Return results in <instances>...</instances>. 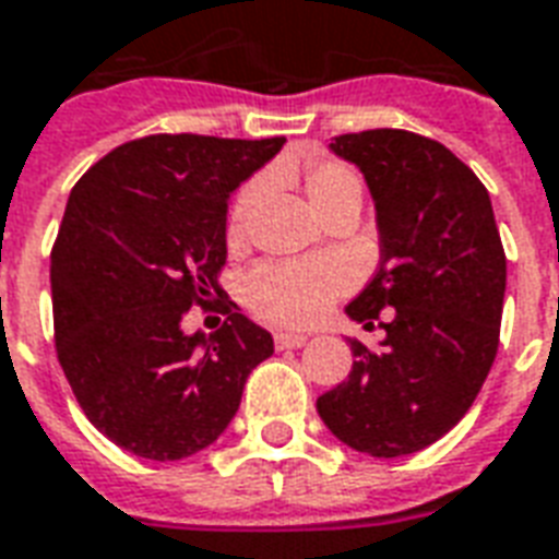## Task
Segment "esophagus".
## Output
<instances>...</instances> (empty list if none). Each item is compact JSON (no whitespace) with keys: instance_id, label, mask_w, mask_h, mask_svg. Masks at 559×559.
<instances>
[{"instance_id":"1","label":"esophagus","mask_w":559,"mask_h":559,"mask_svg":"<svg viewBox=\"0 0 559 559\" xmlns=\"http://www.w3.org/2000/svg\"><path fill=\"white\" fill-rule=\"evenodd\" d=\"M308 343V337L299 332H278L275 334V346L278 349H299V346H305Z\"/></svg>"}]
</instances>
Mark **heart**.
<instances>
[{
  "mask_svg": "<svg viewBox=\"0 0 559 559\" xmlns=\"http://www.w3.org/2000/svg\"><path fill=\"white\" fill-rule=\"evenodd\" d=\"M301 183L317 213H329L341 204H361L364 186L353 165L337 159H311L301 168ZM260 180L242 186L230 210V237H239L260 198ZM341 290V275L325 263H263L248 272L242 293L260 320L275 325H308L329 308Z\"/></svg>",
  "mask_w": 559,
  "mask_h": 559,
  "instance_id": "heart-1",
  "label": "heart"
}]
</instances>
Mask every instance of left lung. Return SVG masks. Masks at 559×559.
I'll return each mask as SVG.
<instances>
[{"mask_svg":"<svg viewBox=\"0 0 559 559\" xmlns=\"http://www.w3.org/2000/svg\"><path fill=\"white\" fill-rule=\"evenodd\" d=\"M373 195L379 269L346 305L384 341L349 337L353 370L317 400L343 444L379 459L429 448L465 417L498 355L507 258L486 186L459 156L408 130L346 132L329 144Z\"/></svg>","mask_w":559,"mask_h":559,"instance_id":"1","label":"left lung"}]
</instances>
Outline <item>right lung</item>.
Masks as SVG:
<instances>
[{
  "instance_id": "1",
  "label": "right lung",
  "mask_w": 559,
  "mask_h": 559,
  "mask_svg": "<svg viewBox=\"0 0 559 559\" xmlns=\"http://www.w3.org/2000/svg\"><path fill=\"white\" fill-rule=\"evenodd\" d=\"M281 147V135H144L73 186L49 258L56 349L85 417L118 448L153 462L210 448L275 353L239 308L213 334L180 322L218 290L227 198Z\"/></svg>"
}]
</instances>
